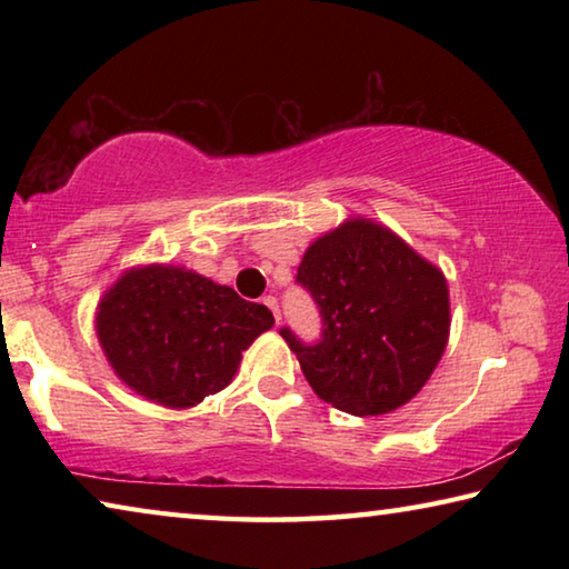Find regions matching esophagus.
<instances>
[{
	"label": "esophagus",
	"instance_id": "obj_1",
	"mask_svg": "<svg viewBox=\"0 0 569 569\" xmlns=\"http://www.w3.org/2000/svg\"><path fill=\"white\" fill-rule=\"evenodd\" d=\"M261 303H263L266 308H271V313H273V319H276V323H278V321H281V313H278V301H276V298H273V296H263V298H261Z\"/></svg>",
	"mask_w": 569,
	"mask_h": 569
}]
</instances>
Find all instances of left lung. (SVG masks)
<instances>
[{
    "label": "left lung",
    "instance_id": "left-lung-1",
    "mask_svg": "<svg viewBox=\"0 0 569 569\" xmlns=\"http://www.w3.org/2000/svg\"><path fill=\"white\" fill-rule=\"evenodd\" d=\"M321 311V339L281 329L306 381L331 407L377 417L417 397L449 339V288L437 266L373 220L313 240L298 266Z\"/></svg>",
    "mask_w": 569,
    "mask_h": 569
}]
</instances>
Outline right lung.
Instances as JSON below:
<instances>
[{"label":"right lung","instance_id":"right-lung-1","mask_svg":"<svg viewBox=\"0 0 569 569\" xmlns=\"http://www.w3.org/2000/svg\"><path fill=\"white\" fill-rule=\"evenodd\" d=\"M94 323L132 391L188 409L233 381L240 353L271 329L273 313L186 268L142 266L102 296Z\"/></svg>","mask_w":569,"mask_h":569}]
</instances>
